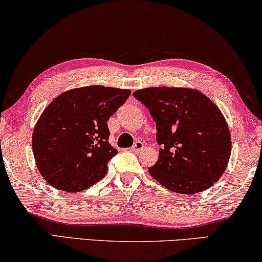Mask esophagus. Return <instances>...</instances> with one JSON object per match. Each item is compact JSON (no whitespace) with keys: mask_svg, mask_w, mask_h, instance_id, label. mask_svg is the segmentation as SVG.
Returning <instances> with one entry per match:
<instances>
[{"mask_svg":"<svg viewBox=\"0 0 262 262\" xmlns=\"http://www.w3.org/2000/svg\"><path fill=\"white\" fill-rule=\"evenodd\" d=\"M143 147H144L143 142H141V141H136V142L134 143V146L132 147V150L135 151V153H139L140 150L143 149Z\"/></svg>","mask_w":262,"mask_h":262,"instance_id":"obj_1","label":"esophagus"}]
</instances>
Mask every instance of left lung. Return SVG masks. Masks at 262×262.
Returning <instances> with one entry per match:
<instances>
[{
	"mask_svg": "<svg viewBox=\"0 0 262 262\" xmlns=\"http://www.w3.org/2000/svg\"><path fill=\"white\" fill-rule=\"evenodd\" d=\"M133 96L156 122L159 159L150 177L167 189L196 194L213 186L226 170L231 133L219 107L192 88L151 87Z\"/></svg>",
	"mask_w": 262,
	"mask_h": 262,
	"instance_id": "1",
	"label": "left lung"
}]
</instances>
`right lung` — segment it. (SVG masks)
Wrapping results in <instances>:
<instances>
[{
    "instance_id": "obj_1",
    "label": "right lung",
    "mask_w": 262,
    "mask_h": 262,
    "mask_svg": "<svg viewBox=\"0 0 262 262\" xmlns=\"http://www.w3.org/2000/svg\"><path fill=\"white\" fill-rule=\"evenodd\" d=\"M128 89L88 85L54 99L33 133L38 171L54 188L80 192L104 178L118 150L108 142L107 121L126 102Z\"/></svg>"
}]
</instances>
